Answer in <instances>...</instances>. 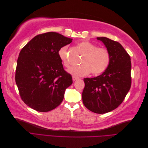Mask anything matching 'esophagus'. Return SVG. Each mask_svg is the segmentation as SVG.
Instances as JSON below:
<instances>
[{"instance_id": "1", "label": "esophagus", "mask_w": 148, "mask_h": 148, "mask_svg": "<svg viewBox=\"0 0 148 148\" xmlns=\"http://www.w3.org/2000/svg\"><path fill=\"white\" fill-rule=\"evenodd\" d=\"M72 79H73V81H76V80H77L78 79H79V78L76 77H74V76H73Z\"/></svg>"}]
</instances>
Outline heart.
<instances>
[{
    "label": "heart",
    "instance_id": "1",
    "mask_svg": "<svg viewBox=\"0 0 148 148\" xmlns=\"http://www.w3.org/2000/svg\"><path fill=\"white\" fill-rule=\"evenodd\" d=\"M84 56L80 62V65L70 69L68 71L74 77H83L91 72L93 75L102 73L109 66L110 56L107 49L104 47H97L95 44L88 41H83L77 44ZM58 55L64 66L69 68L70 63L68 59V47H62Z\"/></svg>",
    "mask_w": 148,
    "mask_h": 148
}]
</instances>
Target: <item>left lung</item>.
<instances>
[{"label":"left lung","instance_id":"obj_1","mask_svg":"<svg viewBox=\"0 0 148 148\" xmlns=\"http://www.w3.org/2000/svg\"><path fill=\"white\" fill-rule=\"evenodd\" d=\"M107 47L110 61L106 70L95 78H84V106L93 112L105 114L122 104L131 87V59L121 44L106 37L97 38Z\"/></svg>","mask_w":148,"mask_h":148}]
</instances>
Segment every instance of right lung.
Instances as JSON below:
<instances>
[{
  "label": "right lung",
  "instance_id": "right-lung-1",
  "mask_svg": "<svg viewBox=\"0 0 148 148\" xmlns=\"http://www.w3.org/2000/svg\"><path fill=\"white\" fill-rule=\"evenodd\" d=\"M72 39L55 32L36 36L22 48L15 72V82L25 104L45 112L59 106L72 77L64 70L59 49Z\"/></svg>",
  "mask_w": 148,
  "mask_h": 148
}]
</instances>
